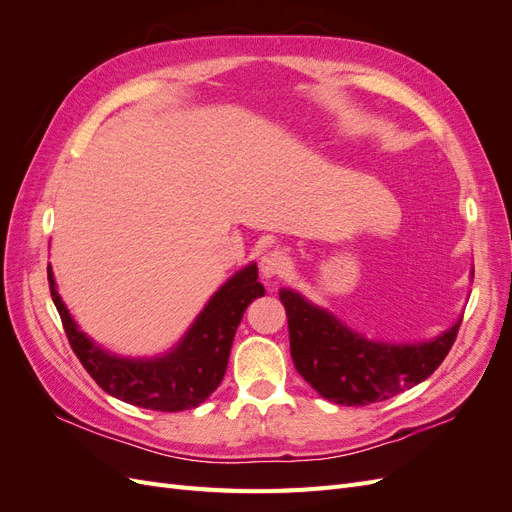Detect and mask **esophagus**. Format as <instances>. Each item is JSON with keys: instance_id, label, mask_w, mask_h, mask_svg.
Wrapping results in <instances>:
<instances>
[{"instance_id": "esophagus-1", "label": "esophagus", "mask_w": 512, "mask_h": 512, "mask_svg": "<svg viewBox=\"0 0 512 512\" xmlns=\"http://www.w3.org/2000/svg\"><path fill=\"white\" fill-rule=\"evenodd\" d=\"M290 267V260L282 250H271L260 258V273L265 277L282 275Z\"/></svg>"}]
</instances>
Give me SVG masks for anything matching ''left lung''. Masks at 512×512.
Here are the masks:
<instances>
[{
  "label": "left lung",
  "instance_id": "8db88e82",
  "mask_svg": "<svg viewBox=\"0 0 512 512\" xmlns=\"http://www.w3.org/2000/svg\"><path fill=\"white\" fill-rule=\"evenodd\" d=\"M286 307L294 367L312 389L339 406H367L427 380L451 350L459 324L429 342L386 344L367 339L309 303L299 292L280 290Z\"/></svg>",
  "mask_w": 512,
  "mask_h": 512
}]
</instances>
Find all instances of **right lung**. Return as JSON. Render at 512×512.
<instances>
[{
	"label": "right lung",
	"mask_w": 512,
	"mask_h": 512,
	"mask_svg": "<svg viewBox=\"0 0 512 512\" xmlns=\"http://www.w3.org/2000/svg\"><path fill=\"white\" fill-rule=\"evenodd\" d=\"M49 288L74 354L100 389L126 404L158 412L196 408L218 389L243 312L265 294L258 282V267L252 262L213 294L173 350L151 359H123L91 342L76 327L59 297L51 267Z\"/></svg>",
	"instance_id": "right-lung-1"
}]
</instances>
